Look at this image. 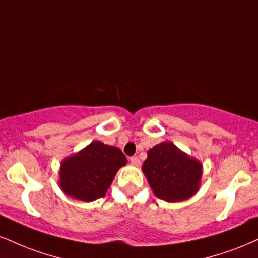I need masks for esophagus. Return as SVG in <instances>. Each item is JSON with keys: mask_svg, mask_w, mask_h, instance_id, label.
<instances>
[{"mask_svg": "<svg viewBox=\"0 0 258 258\" xmlns=\"http://www.w3.org/2000/svg\"><path fill=\"white\" fill-rule=\"evenodd\" d=\"M130 161H131V163L133 164V166H136V167H138L139 164H141V161H139L138 157H136V156L131 157V159H130Z\"/></svg>", "mask_w": 258, "mask_h": 258, "instance_id": "34e87169", "label": "esophagus"}]
</instances>
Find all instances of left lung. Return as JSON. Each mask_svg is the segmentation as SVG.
<instances>
[{
	"mask_svg": "<svg viewBox=\"0 0 258 258\" xmlns=\"http://www.w3.org/2000/svg\"><path fill=\"white\" fill-rule=\"evenodd\" d=\"M142 170L155 196L174 203L197 194L203 164L172 142L166 141L149 149Z\"/></svg>",
	"mask_w": 258,
	"mask_h": 258,
	"instance_id": "8db88e82",
	"label": "left lung"
}]
</instances>
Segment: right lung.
<instances>
[{
	"label": "right lung",
	"instance_id": "add662e5",
	"mask_svg": "<svg viewBox=\"0 0 258 258\" xmlns=\"http://www.w3.org/2000/svg\"><path fill=\"white\" fill-rule=\"evenodd\" d=\"M127 159L119 148L94 141L78 153L62 160L58 186L68 197L92 202L104 197L117 170Z\"/></svg>",
	"mask_w": 258,
	"mask_h": 258
}]
</instances>
